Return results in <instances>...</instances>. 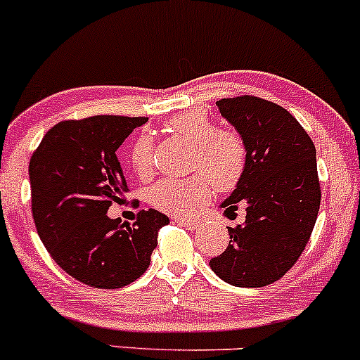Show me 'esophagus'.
<instances>
[{
	"instance_id": "34e87169",
	"label": "esophagus",
	"mask_w": 360,
	"mask_h": 360,
	"mask_svg": "<svg viewBox=\"0 0 360 360\" xmlns=\"http://www.w3.org/2000/svg\"><path fill=\"white\" fill-rule=\"evenodd\" d=\"M176 221L188 230H194L198 226V221L193 220V218H176Z\"/></svg>"
}]
</instances>
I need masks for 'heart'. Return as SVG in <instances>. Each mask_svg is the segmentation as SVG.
<instances>
[{
	"instance_id": "obj_1",
	"label": "heart",
	"mask_w": 360,
	"mask_h": 360,
	"mask_svg": "<svg viewBox=\"0 0 360 360\" xmlns=\"http://www.w3.org/2000/svg\"><path fill=\"white\" fill-rule=\"evenodd\" d=\"M166 128L176 137L193 143L189 164L193 176L160 179L148 189V203L172 217H188L205 206L212 198L213 186L218 191H232L247 169L245 140L237 130L218 128L201 111H184L167 120ZM130 166L139 177L154 171V139L142 134L130 148Z\"/></svg>"
}]
</instances>
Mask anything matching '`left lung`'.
Listing matches in <instances>:
<instances>
[{
  "label": "left lung",
  "mask_w": 360,
  "mask_h": 360,
  "mask_svg": "<svg viewBox=\"0 0 360 360\" xmlns=\"http://www.w3.org/2000/svg\"><path fill=\"white\" fill-rule=\"evenodd\" d=\"M217 106L249 152L245 174L221 208L229 214L243 203L247 214L243 225L229 226V247L210 267L232 286L262 288L295 266L311 237L321 200L316 148L276 103L242 94Z\"/></svg>",
  "instance_id": "8db88e82"
}]
</instances>
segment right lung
Instances as JSON below:
<instances>
[{"instance_id":"obj_1","label":"right lung","mask_w":360,"mask_h":360,"mask_svg":"<svg viewBox=\"0 0 360 360\" xmlns=\"http://www.w3.org/2000/svg\"><path fill=\"white\" fill-rule=\"evenodd\" d=\"M146 117L96 115L64 120L44 135L30 159L32 214L57 266L91 288L134 283L150 264L169 218L140 210L137 221L111 220L108 208L128 186L117 150Z\"/></svg>"}]
</instances>
